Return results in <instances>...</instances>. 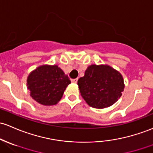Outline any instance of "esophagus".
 <instances>
[{"label": "esophagus", "instance_id": "1", "mask_svg": "<svg viewBox=\"0 0 153 153\" xmlns=\"http://www.w3.org/2000/svg\"><path fill=\"white\" fill-rule=\"evenodd\" d=\"M71 81L72 83L76 84L77 82V81H78V79H71Z\"/></svg>", "mask_w": 153, "mask_h": 153}]
</instances>
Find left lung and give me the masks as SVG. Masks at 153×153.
Returning a JSON list of instances; mask_svg holds the SVG:
<instances>
[{"label":"left lung","instance_id":"obj_1","mask_svg":"<svg viewBox=\"0 0 153 153\" xmlns=\"http://www.w3.org/2000/svg\"><path fill=\"white\" fill-rule=\"evenodd\" d=\"M77 84L84 100L96 109L114 104L122 96L125 88L122 74L110 65L103 64L89 65Z\"/></svg>","mask_w":153,"mask_h":153}]
</instances>
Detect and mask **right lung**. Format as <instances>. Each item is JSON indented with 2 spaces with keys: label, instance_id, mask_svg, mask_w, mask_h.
<instances>
[{
  "label": "right lung",
  "instance_id": "add662e5",
  "mask_svg": "<svg viewBox=\"0 0 153 153\" xmlns=\"http://www.w3.org/2000/svg\"><path fill=\"white\" fill-rule=\"evenodd\" d=\"M70 83L68 75L57 65H40L27 78V88L30 96L44 106L57 104Z\"/></svg>",
  "mask_w": 153,
  "mask_h": 153
}]
</instances>
